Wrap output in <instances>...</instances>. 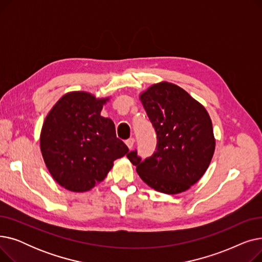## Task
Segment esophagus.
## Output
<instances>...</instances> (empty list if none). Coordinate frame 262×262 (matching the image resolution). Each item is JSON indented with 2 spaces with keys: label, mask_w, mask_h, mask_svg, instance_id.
Wrapping results in <instances>:
<instances>
[{
  "label": "esophagus",
  "mask_w": 262,
  "mask_h": 262,
  "mask_svg": "<svg viewBox=\"0 0 262 262\" xmlns=\"http://www.w3.org/2000/svg\"><path fill=\"white\" fill-rule=\"evenodd\" d=\"M125 143H126V145L128 146V148L130 149V148H133V146H134L135 139H134V138H129V139H127V140L125 141Z\"/></svg>",
  "instance_id": "obj_1"
}]
</instances>
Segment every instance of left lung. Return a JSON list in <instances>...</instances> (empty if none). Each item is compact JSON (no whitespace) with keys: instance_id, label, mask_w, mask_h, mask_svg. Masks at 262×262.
<instances>
[{"instance_id":"8db88e82","label":"left lung","mask_w":262,"mask_h":262,"mask_svg":"<svg viewBox=\"0 0 262 262\" xmlns=\"http://www.w3.org/2000/svg\"><path fill=\"white\" fill-rule=\"evenodd\" d=\"M140 100L157 135L156 152L144 160L136 149L126 156L150 188L181 193L209 167L215 147L211 119L202 104L168 81L150 86Z\"/></svg>"}]
</instances>
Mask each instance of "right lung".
I'll list each match as a JSON object with an SVG mask.
<instances>
[{"mask_svg":"<svg viewBox=\"0 0 262 262\" xmlns=\"http://www.w3.org/2000/svg\"><path fill=\"white\" fill-rule=\"evenodd\" d=\"M107 101L84 91L69 92L45 120L41 153L52 177L67 190L89 191L128 152L117 138L114 122L101 116Z\"/></svg>","mask_w":262,"mask_h":262,"instance_id":"1","label":"right lung"}]
</instances>
